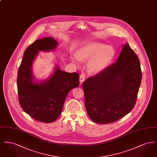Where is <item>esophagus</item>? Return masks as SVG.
I'll return each mask as SVG.
<instances>
[{
  "mask_svg": "<svg viewBox=\"0 0 157 157\" xmlns=\"http://www.w3.org/2000/svg\"><path fill=\"white\" fill-rule=\"evenodd\" d=\"M85 76L84 75V74H81L80 76H79V82L80 83H82L85 81Z\"/></svg>",
  "mask_w": 157,
  "mask_h": 157,
  "instance_id": "1",
  "label": "esophagus"
}]
</instances>
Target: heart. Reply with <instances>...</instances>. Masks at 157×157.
Here are the masks:
<instances>
[{"mask_svg":"<svg viewBox=\"0 0 157 157\" xmlns=\"http://www.w3.org/2000/svg\"><path fill=\"white\" fill-rule=\"evenodd\" d=\"M78 57L73 59L88 61V70L92 74H98L108 67L115 56L116 52L111 46L99 42H90L81 46Z\"/></svg>","mask_w":157,"mask_h":157,"instance_id":"heart-1","label":"heart"}]
</instances>
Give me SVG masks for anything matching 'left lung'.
<instances>
[{
	"label": "left lung",
	"mask_w": 157,
	"mask_h": 157,
	"mask_svg": "<svg viewBox=\"0 0 157 157\" xmlns=\"http://www.w3.org/2000/svg\"><path fill=\"white\" fill-rule=\"evenodd\" d=\"M142 79L140 60L128 44L116 62L83 82L85 105L90 119L109 124L134 107Z\"/></svg>",
	"instance_id": "left-lung-1"
}]
</instances>
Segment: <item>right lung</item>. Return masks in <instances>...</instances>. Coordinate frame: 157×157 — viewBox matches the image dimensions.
<instances>
[{"label":"right lung","mask_w":157,"mask_h":157,"mask_svg":"<svg viewBox=\"0 0 157 157\" xmlns=\"http://www.w3.org/2000/svg\"><path fill=\"white\" fill-rule=\"evenodd\" d=\"M57 45L51 37L35 41L25 50L17 72V93L23 110L34 120L45 123L57 120L69 92L79 85L78 73H67L58 66L48 79L34 81L32 67L39 51L49 52Z\"/></svg>","instance_id":"1"}]
</instances>
